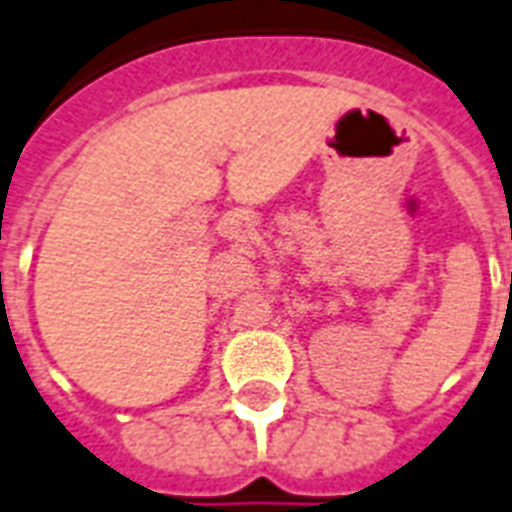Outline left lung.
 <instances>
[{"instance_id": "obj_1", "label": "left lung", "mask_w": 512, "mask_h": 512, "mask_svg": "<svg viewBox=\"0 0 512 512\" xmlns=\"http://www.w3.org/2000/svg\"><path fill=\"white\" fill-rule=\"evenodd\" d=\"M510 282H512V274H510Z\"/></svg>"}]
</instances>
